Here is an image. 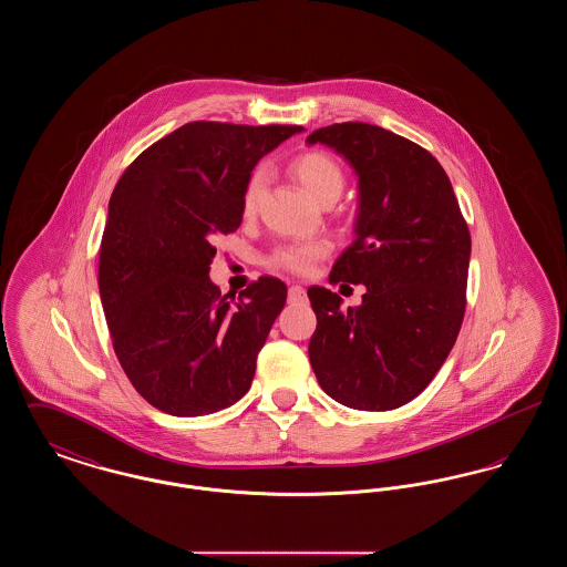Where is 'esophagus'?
Listing matches in <instances>:
<instances>
[{"label": "esophagus", "instance_id": "1", "mask_svg": "<svg viewBox=\"0 0 567 567\" xmlns=\"http://www.w3.org/2000/svg\"><path fill=\"white\" fill-rule=\"evenodd\" d=\"M306 299V291H303V287H299V285H291L289 287V301L291 303H301Z\"/></svg>", "mask_w": 567, "mask_h": 567}]
</instances>
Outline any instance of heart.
I'll use <instances>...</instances> for the list:
<instances>
[{"mask_svg": "<svg viewBox=\"0 0 567 567\" xmlns=\"http://www.w3.org/2000/svg\"><path fill=\"white\" fill-rule=\"evenodd\" d=\"M291 172L297 183L306 189V193L324 204L329 199H338L344 189V172L342 167L324 155L321 151H310L296 157L291 162ZM266 187V169L257 167L243 193V215L252 216L257 210V204L261 199V193ZM327 252V246L321 243L287 244L280 246L271 255L270 264L278 270L293 271V274H306Z\"/></svg>", "mask_w": 567, "mask_h": 567, "instance_id": "1", "label": "heart"}]
</instances>
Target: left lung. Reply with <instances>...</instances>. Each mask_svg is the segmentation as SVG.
<instances>
[{
    "instance_id": "obj_1",
    "label": "left lung",
    "mask_w": 567,
    "mask_h": 567,
    "mask_svg": "<svg viewBox=\"0 0 567 567\" xmlns=\"http://www.w3.org/2000/svg\"><path fill=\"white\" fill-rule=\"evenodd\" d=\"M357 176L354 240L329 280L365 285L359 306L310 287V363L324 393L354 410L414 400L457 340L472 240L442 165L419 144L368 123L308 135Z\"/></svg>"
}]
</instances>
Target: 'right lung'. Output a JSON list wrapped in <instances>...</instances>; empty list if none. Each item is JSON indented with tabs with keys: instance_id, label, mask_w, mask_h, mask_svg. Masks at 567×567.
Listing matches in <instances>:
<instances>
[{
	"instance_id": "right-lung-1",
	"label": "right lung",
	"mask_w": 567,
	"mask_h": 567,
	"mask_svg": "<svg viewBox=\"0 0 567 567\" xmlns=\"http://www.w3.org/2000/svg\"><path fill=\"white\" fill-rule=\"evenodd\" d=\"M293 134L301 127L187 123L112 190L100 297L125 374L162 412L213 414L250 389L287 285L264 276L238 299L220 296L208 276L213 244L240 227L255 165Z\"/></svg>"
}]
</instances>
